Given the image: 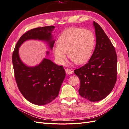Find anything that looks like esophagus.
I'll list each match as a JSON object with an SVG mask.
<instances>
[{
  "label": "esophagus",
  "instance_id": "esophagus-1",
  "mask_svg": "<svg viewBox=\"0 0 129 129\" xmlns=\"http://www.w3.org/2000/svg\"><path fill=\"white\" fill-rule=\"evenodd\" d=\"M65 72H66V73H67V74H68V75H71L73 73V71H72L71 69H68V68L65 69Z\"/></svg>",
  "mask_w": 129,
  "mask_h": 129
}]
</instances>
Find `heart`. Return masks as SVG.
Instances as JSON below:
<instances>
[{
	"instance_id": "heart-1",
	"label": "heart",
	"mask_w": 129,
	"mask_h": 129,
	"mask_svg": "<svg viewBox=\"0 0 129 129\" xmlns=\"http://www.w3.org/2000/svg\"><path fill=\"white\" fill-rule=\"evenodd\" d=\"M95 45L94 33L82 28H70L62 32L58 39V43L53 48L56 61L64 64L68 53L75 63L82 64L90 57Z\"/></svg>"
}]
</instances>
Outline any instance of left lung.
Wrapping results in <instances>:
<instances>
[{"mask_svg":"<svg viewBox=\"0 0 129 129\" xmlns=\"http://www.w3.org/2000/svg\"><path fill=\"white\" fill-rule=\"evenodd\" d=\"M96 47L88 63L74 70L80 80L79 94L92 102L102 100L110 94L117 81V56L103 29L93 22Z\"/></svg>","mask_w":129,"mask_h":129,"instance_id":"8db88e82","label":"left lung"}]
</instances>
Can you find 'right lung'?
Here are the masks:
<instances>
[{"mask_svg":"<svg viewBox=\"0 0 129 129\" xmlns=\"http://www.w3.org/2000/svg\"><path fill=\"white\" fill-rule=\"evenodd\" d=\"M54 28V26H47L26 32L19 39L12 54V64L18 88L23 96L35 105L47 104L58 96L65 77V69L62 66L55 64L46 58L34 67L26 65L19 58V48L28 40H38L47 42L52 49L55 41L52 33ZM48 54L49 52H47V55Z\"/></svg>","mask_w":129,"mask_h":129,"instance_id":"add662e5","label":"right lung"}]
</instances>
